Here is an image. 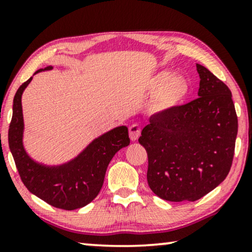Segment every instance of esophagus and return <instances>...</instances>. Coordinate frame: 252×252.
Wrapping results in <instances>:
<instances>
[{"mask_svg":"<svg viewBox=\"0 0 252 252\" xmlns=\"http://www.w3.org/2000/svg\"><path fill=\"white\" fill-rule=\"evenodd\" d=\"M141 134V127L137 124H133L129 126V139L132 141H136Z\"/></svg>","mask_w":252,"mask_h":252,"instance_id":"obj_1","label":"esophagus"}]
</instances>
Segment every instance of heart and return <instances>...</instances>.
<instances>
[{"label":"heart","instance_id":"1","mask_svg":"<svg viewBox=\"0 0 252 252\" xmlns=\"http://www.w3.org/2000/svg\"><path fill=\"white\" fill-rule=\"evenodd\" d=\"M150 88L156 91L154 97V105L158 110H166L177 105L186 97L188 93V84L179 75H168L161 72L151 79Z\"/></svg>","mask_w":252,"mask_h":252}]
</instances>
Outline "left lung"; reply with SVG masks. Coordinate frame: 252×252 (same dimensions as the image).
<instances>
[{"instance_id":"obj_1","label":"left lung","mask_w":252,"mask_h":252,"mask_svg":"<svg viewBox=\"0 0 252 252\" xmlns=\"http://www.w3.org/2000/svg\"><path fill=\"white\" fill-rule=\"evenodd\" d=\"M196 67L198 97L155 113L139 139L148 154V184L165 201H197L232 167L237 135L232 93L208 68Z\"/></svg>"}]
</instances>
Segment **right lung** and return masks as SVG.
<instances>
[{"label": "right lung", "mask_w": 252, "mask_h": 252, "mask_svg": "<svg viewBox=\"0 0 252 252\" xmlns=\"http://www.w3.org/2000/svg\"><path fill=\"white\" fill-rule=\"evenodd\" d=\"M31 80L32 77L20 86L13 98L8 137L16 167L25 187L48 204L63 210L80 209L98 195L110 160L117 151L129 144L128 129L120 126L103 134L75 159L62 166L48 167L35 163L23 147L22 94Z\"/></svg>", "instance_id": "add662e5"}]
</instances>
